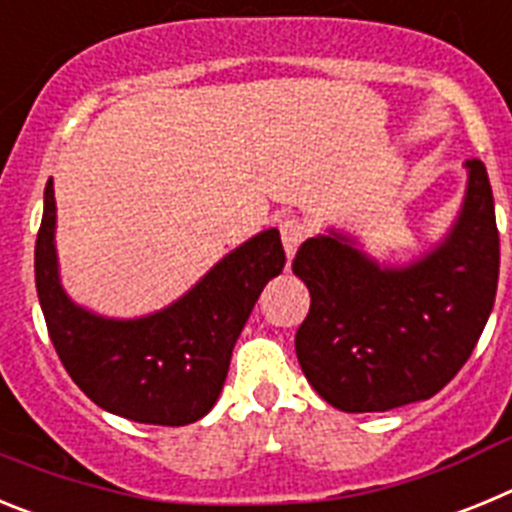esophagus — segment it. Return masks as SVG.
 <instances>
[{"mask_svg":"<svg viewBox=\"0 0 512 512\" xmlns=\"http://www.w3.org/2000/svg\"><path fill=\"white\" fill-rule=\"evenodd\" d=\"M279 233H282V243L287 256H295L300 243L307 238V225L302 223L300 217H284L282 223H279Z\"/></svg>","mask_w":512,"mask_h":512,"instance_id":"1","label":"esophagus"}]
</instances>
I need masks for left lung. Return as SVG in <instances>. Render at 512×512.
<instances>
[{"label": "left lung", "instance_id": "1", "mask_svg": "<svg viewBox=\"0 0 512 512\" xmlns=\"http://www.w3.org/2000/svg\"><path fill=\"white\" fill-rule=\"evenodd\" d=\"M464 207L425 259L387 269L346 235L307 238L292 271L310 289L295 351L312 390L346 413L428 400L467 364L500 274V235L487 169L467 161Z\"/></svg>", "mask_w": 512, "mask_h": 512}]
</instances>
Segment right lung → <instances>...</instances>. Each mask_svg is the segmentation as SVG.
Wrapping results in <instances>:
<instances>
[{"mask_svg": "<svg viewBox=\"0 0 512 512\" xmlns=\"http://www.w3.org/2000/svg\"><path fill=\"white\" fill-rule=\"evenodd\" d=\"M53 230L56 200L48 182L35 241V287L53 348L79 390L135 423L187 425L210 413L261 289L284 269L279 230H264L235 248L189 295L140 320L99 318L66 297Z\"/></svg>", "mask_w": 512, "mask_h": 512, "instance_id": "obj_1", "label": "right lung"}]
</instances>
